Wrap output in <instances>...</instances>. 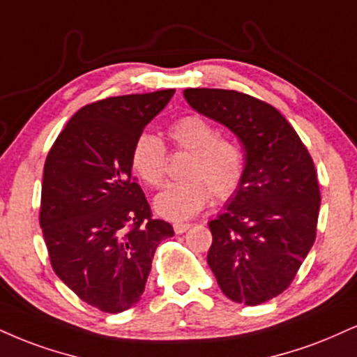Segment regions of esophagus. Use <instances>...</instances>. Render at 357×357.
Instances as JSON below:
<instances>
[{"label":"esophagus","mask_w":357,"mask_h":357,"mask_svg":"<svg viewBox=\"0 0 357 357\" xmlns=\"http://www.w3.org/2000/svg\"><path fill=\"white\" fill-rule=\"evenodd\" d=\"M173 227H174L176 234H183V233H186L188 229H190L191 225H190V222H174Z\"/></svg>","instance_id":"1"}]
</instances>
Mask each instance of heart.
Returning <instances> with one entry per match:
<instances>
[{"instance_id": "b5f03b06", "label": "heart", "mask_w": 357, "mask_h": 357, "mask_svg": "<svg viewBox=\"0 0 357 357\" xmlns=\"http://www.w3.org/2000/svg\"><path fill=\"white\" fill-rule=\"evenodd\" d=\"M178 149L190 151L186 179L167 184L154 199V209L171 221H183L197 214L213 195L225 201L236 195L244 178V154L231 137L220 136L216 126L199 114H186L169 126ZM131 167L149 188H160L167 171V149L151 131L137 135L131 148Z\"/></svg>"}]
</instances>
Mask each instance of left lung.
<instances>
[{"label": "left lung", "instance_id": "1", "mask_svg": "<svg viewBox=\"0 0 357 357\" xmlns=\"http://www.w3.org/2000/svg\"><path fill=\"white\" fill-rule=\"evenodd\" d=\"M184 98L229 128L246 149L241 186L209 221V268L231 301H269L289 287L316 239L321 192L311 154L266 101L208 88L184 89Z\"/></svg>", "mask_w": 357, "mask_h": 357}]
</instances>
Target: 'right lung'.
I'll use <instances>...</instances> for the list:
<instances>
[{
  "label": "right lung",
  "mask_w": 357,
  "mask_h": 357,
  "mask_svg": "<svg viewBox=\"0 0 357 357\" xmlns=\"http://www.w3.org/2000/svg\"><path fill=\"white\" fill-rule=\"evenodd\" d=\"M174 89L89 102L68 121L45 162L40 226L50 263L81 301L121 312L139 301L158 244L173 226L154 220L131 178V148Z\"/></svg>",
  "instance_id": "obj_1"
}]
</instances>
